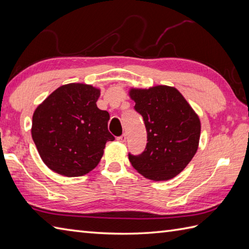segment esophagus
<instances>
[{
    "label": "esophagus",
    "mask_w": 249,
    "mask_h": 249,
    "mask_svg": "<svg viewBox=\"0 0 249 249\" xmlns=\"http://www.w3.org/2000/svg\"><path fill=\"white\" fill-rule=\"evenodd\" d=\"M126 139H127V137H126V135H122V136L119 137V138L116 139V140H118L119 142H121V143H124V142L126 141Z\"/></svg>",
    "instance_id": "esophagus-1"
}]
</instances>
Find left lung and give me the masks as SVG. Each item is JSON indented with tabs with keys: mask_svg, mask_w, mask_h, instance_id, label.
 I'll return each instance as SVG.
<instances>
[{
	"mask_svg": "<svg viewBox=\"0 0 249 249\" xmlns=\"http://www.w3.org/2000/svg\"><path fill=\"white\" fill-rule=\"evenodd\" d=\"M129 97L144 121L147 143L139 156L128 155L137 171L152 181L181 173L198 150L201 123L178 89L169 86L130 88Z\"/></svg>",
	"mask_w": 249,
	"mask_h": 249,
	"instance_id": "left-lung-1",
	"label": "left lung"
}]
</instances>
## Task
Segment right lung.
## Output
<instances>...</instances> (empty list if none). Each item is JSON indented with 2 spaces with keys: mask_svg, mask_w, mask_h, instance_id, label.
I'll use <instances>...</instances> for the list:
<instances>
[{
  "mask_svg": "<svg viewBox=\"0 0 249 249\" xmlns=\"http://www.w3.org/2000/svg\"><path fill=\"white\" fill-rule=\"evenodd\" d=\"M100 89L86 83L57 88L37 106L31 134L50 170L68 178L81 177L98 165L108 141L110 115L97 108Z\"/></svg>",
  "mask_w": 249,
  "mask_h": 249,
  "instance_id": "1",
  "label": "right lung"
}]
</instances>
